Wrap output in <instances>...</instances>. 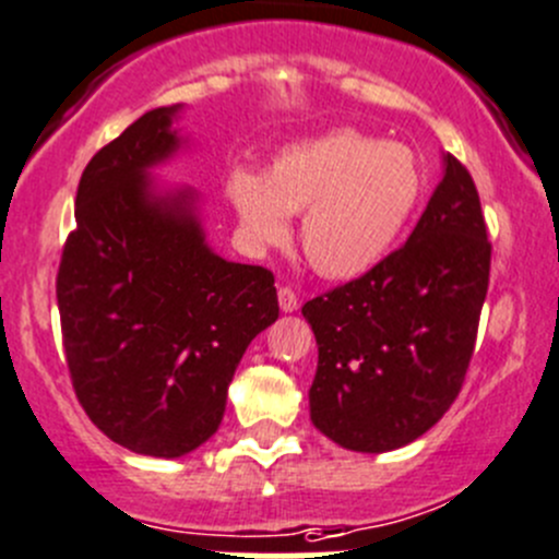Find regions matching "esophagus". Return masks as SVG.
<instances>
[{
  "instance_id": "34e87169",
  "label": "esophagus",
  "mask_w": 559,
  "mask_h": 559,
  "mask_svg": "<svg viewBox=\"0 0 559 559\" xmlns=\"http://www.w3.org/2000/svg\"><path fill=\"white\" fill-rule=\"evenodd\" d=\"M278 306H281V311L292 314V311H297L300 300H297V295L289 289V286H281V289H278Z\"/></svg>"
}]
</instances>
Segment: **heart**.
Listing matches in <instances>:
<instances>
[{"instance_id": "obj_1", "label": "heart", "mask_w": 559, "mask_h": 559, "mask_svg": "<svg viewBox=\"0 0 559 559\" xmlns=\"http://www.w3.org/2000/svg\"><path fill=\"white\" fill-rule=\"evenodd\" d=\"M421 192L425 168L414 151L356 129L286 145L267 176L237 168L228 179V198L250 242L284 245L289 215H304V253L317 273L338 281L383 262Z\"/></svg>"}]
</instances>
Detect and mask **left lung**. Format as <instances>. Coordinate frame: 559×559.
Listing matches in <instances>:
<instances>
[{"label":"left lung","instance_id":"left-lung-1","mask_svg":"<svg viewBox=\"0 0 559 559\" xmlns=\"http://www.w3.org/2000/svg\"><path fill=\"white\" fill-rule=\"evenodd\" d=\"M491 273L477 187L452 154L408 242L304 306L317 338L311 421L353 452L425 436L455 403Z\"/></svg>","mask_w":559,"mask_h":559}]
</instances>
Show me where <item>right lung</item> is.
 Listing matches in <instances>:
<instances>
[{"mask_svg": "<svg viewBox=\"0 0 559 559\" xmlns=\"http://www.w3.org/2000/svg\"><path fill=\"white\" fill-rule=\"evenodd\" d=\"M179 109L140 115L87 162L57 273L76 400L115 444L151 457L215 436L248 344L278 320L273 273L217 255L195 192L151 176L185 145Z\"/></svg>", "mask_w": 559, "mask_h": 559, "instance_id": "obj_1", "label": "right lung"}]
</instances>
